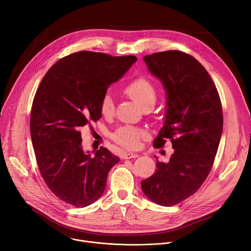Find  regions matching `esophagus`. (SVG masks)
I'll return each mask as SVG.
<instances>
[{"instance_id": "34e87169", "label": "esophagus", "mask_w": 251, "mask_h": 251, "mask_svg": "<svg viewBox=\"0 0 251 251\" xmlns=\"http://www.w3.org/2000/svg\"><path fill=\"white\" fill-rule=\"evenodd\" d=\"M135 157H138V154L134 152H124L122 154V158L124 159H130V158H135Z\"/></svg>"}]
</instances>
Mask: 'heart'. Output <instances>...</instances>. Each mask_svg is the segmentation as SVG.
I'll return each mask as SVG.
<instances>
[{
  "label": "heart",
  "instance_id": "b5f03b06",
  "mask_svg": "<svg viewBox=\"0 0 251 251\" xmlns=\"http://www.w3.org/2000/svg\"><path fill=\"white\" fill-rule=\"evenodd\" d=\"M124 92L142 109L146 107H153L156 101V90L154 86L144 77H139L129 82L125 87ZM100 109H101L102 115L105 117H111L114 114L115 106L113 98L110 94H106L103 97ZM147 136V132L142 129L124 126L114 133L113 139L116 143L125 148L134 149L139 146L140 140Z\"/></svg>",
  "mask_w": 251,
  "mask_h": 251
}]
</instances>
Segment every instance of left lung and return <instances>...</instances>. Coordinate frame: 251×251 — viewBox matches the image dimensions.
<instances>
[{
  "mask_svg": "<svg viewBox=\"0 0 251 251\" xmlns=\"http://www.w3.org/2000/svg\"><path fill=\"white\" fill-rule=\"evenodd\" d=\"M143 60L166 95L164 124L153 145L162 147L170 139L175 152L168 162L156 159L155 173L141 181V189L155 204L171 207L194 195L207 178L222 135V106L208 72L190 54L169 50Z\"/></svg>",
  "mask_w": 251,
  "mask_h": 251,
  "instance_id": "obj_1",
  "label": "left lung"
}]
</instances>
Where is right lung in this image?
<instances>
[{
  "instance_id": "right-lung-1",
  "label": "right lung",
  "mask_w": 251,
  "mask_h": 251,
  "mask_svg": "<svg viewBox=\"0 0 251 251\" xmlns=\"http://www.w3.org/2000/svg\"><path fill=\"white\" fill-rule=\"evenodd\" d=\"M137 60L78 51L49 69L33 100L30 133L39 172L61 201L87 207L102 196L110 170L119 162L105 147L91 154L81 145L80 127L102 117L109 86Z\"/></svg>"
}]
</instances>
